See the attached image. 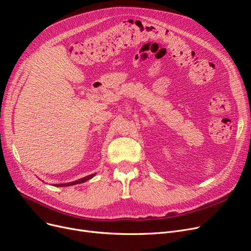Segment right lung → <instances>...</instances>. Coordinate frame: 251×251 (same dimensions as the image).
<instances>
[{"label": "right lung", "instance_id": "obj_1", "mask_svg": "<svg viewBox=\"0 0 251 251\" xmlns=\"http://www.w3.org/2000/svg\"><path fill=\"white\" fill-rule=\"evenodd\" d=\"M94 176H95V173H94V174H90V176H86V177H83V178H80V179L75 180V181H72V182H68V183H59V184H54V186H56V187H69V186H74V184H77V183H82V182H84V181L89 180V179H90V178H92Z\"/></svg>", "mask_w": 251, "mask_h": 251}]
</instances>
